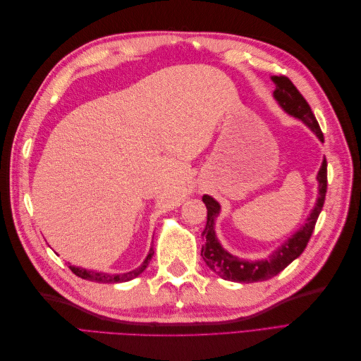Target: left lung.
<instances>
[{
  "label": "left lung",
  "instance_id": "8db88e82",
  "mask_svg": "<svg viewBox=\"0 0 361 361\" xmlns=\"http://www.w3.org/2000/svg\"><path fill=\"white\" fill-rule=\"evenodd\" d=\"M272 81L276 84L274 97L279 102V105L285 110L288 114L300 118L301 122L309 126L312 133L319 138L321 143H324V134L319 128L318 120H316L314 114L312 113V108L304 99L302 94L298 92L297 87L292 84V81L288 76H272ZM319 182V194L316 204L312 209L307 221L300 228L298 232H295L286 243H283L276 251H272V255L267 259L262 260H244L239 259L233 255L226 251L220 241L216 239L215 235V218L220 214V203H218L211 195H203V203L206 204L207 209V221L203 231V236L206 239L204 245L202 247V257L206 262V265L209 267L215 274L220 276L224 280L238 281V283H255V281H264L268 279H272L277 276L280 271L285 269L289 264L297 259L304 248L307 247L309 239L313 233V228L318 216L322 211V206L325 202L326 194V161H322V166L316 176Z\"/></svg>",
  "mask_w": 361,
  "mask_h": 361
}]
</instances>
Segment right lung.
I'll list each match as a JSON object with an SVG mask.
<instances>
[{
	"mask_svg": "<svg viewBox=\"0 0 361 361\" xmlns=\"http://www.w3.org/2000/svg\"><path fill=\"white\" fill-rule=\"evenodd\" d=\"M152 256H154V248H150L147 257L145 259L143 264H141L138 268H135L134 271H129V272H125V274H106V272H97V271H89V269H84V268H78V267H72L69 265L71 271L73 272L75 276H78L84 280H90V281H96V283H122V281H129L133 280L135 277H138L141 272H143L149 262L152 259Z\"/></svg>",
	"mask_w": 361,
	"mask_h": 361,
	"instance_id": "obj_1",
	"label": "right lung"
}]
</instances>
